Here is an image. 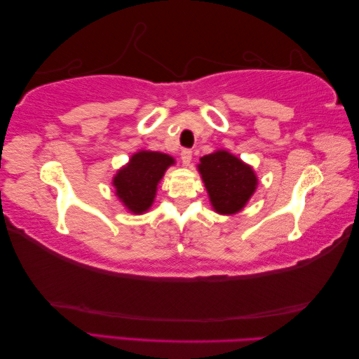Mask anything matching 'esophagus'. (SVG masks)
I'll list each match as a JSON object with an SVG mask.
<instances>
[{"label":"esophagus","mask_w":359,"mask_h":359,"mask_svg":"<svg viewBox=\"0 0 359 359\" xmlns=\"http://www.w3.org/2000/svg\"><path fill=\"white\" fill-rule=\"evenodd\" d=\"M181 161H182V164H184V165H189L190 161H192V150H190V149L181 150Z\"/></svg>","instance_id":"esophagus-1"}]
</instances>
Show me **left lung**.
I'll list each match as a JSON object with an SVG mask.
<instances>
[{
    "mask_svg": "<svg viewBox=\"0 0 359 359\" xmlns=\"http://www.w3.org/2000/svg\"><path fill=\"white\" fill-rule=\"evenodd\" d=\"M198 170L215 212L237 214L250 201L257 187V177L251 165L226 150H217L200 159Z\"/></svg>",
    "mask_w": 359,
    "mask_h": 359,
    "instance_id": "8db88e82",
    "label": "left lung"
}]
</instances>
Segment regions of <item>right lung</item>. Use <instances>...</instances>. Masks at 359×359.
I'll list each match as a JSON object with an SVG mask.
<instances>
[{"instance_id":"obj_1","label":"right lung","mask_w":359,"mask_h":359,"mask_svg":"<svg viewBox=\"0 0 359 359\" xmlns=\"http://www.w3.org/2000/svg\"><path fill=\"white\" fill-rule=\"evenodd\" d=\"M175 159L165 153L141 150L113 178L116 195L133 214H144L155 200L156 187Z\"/></svg>"}]
</instances>
